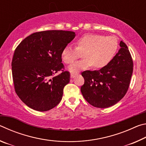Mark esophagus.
<instances>
[{
	"label": "esophagus",
	"mask_w": 146,
	"mask_h": 146,
	"mask_svg": "<svg viewBox=\"0 0 146 146\" xmlns=\"http://www.w3.org/2000/svg\"><path fill=\"white\" fill-rule=\"evenodd\" d=\"M78 73H71V75H70L71 78H75V76L78 75Z\"/></svg>",
	"instance_id": "obj_1"
}]
</instances>
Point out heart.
Wrapping results in <instances>:
<instances>
[{
  "label": "heart",
  "mask_w": 146,
  "mask_h": 146,
  "mask_svg": "<svg viewBox=\"0 0 146 146\" xmlns=\"http://www.w3.org/2000/svg\"><path fill=\"white\" fill-rule=\"evenodd\" d=\"M76 48L71 45L64 47L61 56L64 63L74 62L83 53L84 60L68 67L71 73H78L94 66L97 69L107 66L114 57L118 48V41L113 36H105L95 33L86 34L76 42Z\"/></svg>",
  "instance_id": "1"
}]
</instances>
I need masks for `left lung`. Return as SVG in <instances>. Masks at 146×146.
Masks as SVG:
<instances>
[{
    "label": "left lung",
    "mask_w": 146,
    "mask_h": 146,
    "mask_svg": "<svg viewBox=\"0 0 146 146\" xmlns=\"http://www.w3.org/2000/svg\"><path fill=\"white\" fill-rule=\"evenodd\" d=\"M120 46L118 53L106 67L82 73L84 84L80 88L81 93L94 107L106 108L116 104L129 88L133 63L126 44L120 41Z\"/></svg>",
    "instance_id": "left-lung-1"
}]
</instances>
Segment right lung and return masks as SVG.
<instances>
[{"label": "right lung", "instance_id": "obj_1", "mask_svg": "<svg viewBox=\"0 0 146 146\" xmlns=\"http://www.w3.org/2000/svg\"><path fill=\"white\" fill-rule=\"evenodd\" d=\"M75 36L70 31L36 32L17 46L11 63L15 90L29 108L46 111L60 103L70 74L55 75L64 68L62 51Z\"/></svg>", "mask_w": 146, "mask_h": 146}]
</instances>
